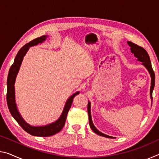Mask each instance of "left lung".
Masks as SVG:
<instances>
[{
  "instance_id": "obj_1",
  "label": "left lung",
  "mask_w": 159,
  "mask_h": 159,
  "mask_svg": "<svg viewBox=\"0 0 159 159\" xmlns=\"http://www.w3.org/2000/svg\"><path fill=\"white\" fill-rule=\"evenodd\" d=\"M127 43H128L129 46L130 47L131 52L134 54V56L137 58V60L142 62V64L147 69V71H149V73L150 74L151 79H152L151 80V87H150V98L152 100V99H153L152 93H153V90H154V85H155V74H154V70H153V69H152V64H151L149 56V55H148L147 51L145 50L143 48L139 46V45L134 44V43H133L130 42V41H128ZM90 108H91L90 102L88 101V116H89V123H90V126L91 129H92V130L95 132V133L99 134V135L102 136V137H105V138H114V137L109 136V135H107V134L101 133L100 131H99L98 129L95 128V126L94 125L93 123L92 116H91V113H90Z\"/></svg>"
}]
</instances>
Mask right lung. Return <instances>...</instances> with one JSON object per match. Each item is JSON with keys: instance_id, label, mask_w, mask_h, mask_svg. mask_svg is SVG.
I'll use <instances>...</instances> for the list:
<instances>
[{"instance_id": "1", "label": "right lung", "mask_w": 159, "mask_h": 159, "mask_svg": "<svg viewBox=\"0 0 159 159\" xmlns=\"http://www.w3.org/2000/svg\"><path fill=\"white\" fill-rule=\"evenodd\" d=\"M48 37V36L45 35V36L37 38V39L29 42V43H26L25 45H24L19 50L18 53L17 54V55H16L15 58L14 63H13L9 70V74L8 76H7V103L10 114L12 116V117L17 120L19 125L26 132H27L28 133L31 134V135L39 137L52 136L53 134H55L56 133H59L63 128L64 124H65L67 114H68L69 110L71 107L73 99L74 98L75 96L79 94V92L78 91V92H76L71 96L69 97L66 102L62 113H61L60 118L57 120H55V122L50 123V124L42 126L31 125L24 120V118L21 116L20 113L19 112L15 100V83L17 74L19 71H20L21 62H22L24 57L26 55L29 48L36 45L39 43H43L47 39Z\"/></svg>"}]
</instances>
